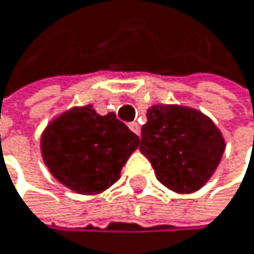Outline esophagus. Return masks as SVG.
<instances>
[{
  "label": "esophagus",
  "instance_id": "obj_1",
  "mask_svg": "<svg viewBox=\"0 0 254 254\" xmlns=\"http://www.w3.org/2000/svg\"><path fill=\"white\" fill-rule=\"evenodd\" d=\"M129 129H131L134 134L140 135V125H138L137 122H132V123H129Z\"/></svg>",
  "mask_w": 254,
  "mask_h": 254
}]
</instances>
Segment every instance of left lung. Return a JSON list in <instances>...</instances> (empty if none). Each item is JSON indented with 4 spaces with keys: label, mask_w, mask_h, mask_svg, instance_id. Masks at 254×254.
<instances>
[{
    "label": "left lung",
    "mask_w": 254,
    "mask_h": 254,
    "mask_svg": "<svg viewBox=\"0 0 254 254\" xmlns=\"http://www.w3.org/2000/svg\"><path fill=\"white\" fill-rule=\"evenodd\" d=\"M142 126L140 151L160 184L180 194L202 188L225 149L217 126L202 112L179 105H154Z\"/></svg>",
    "instance_id": "left-lung-1"
}]
</instances>
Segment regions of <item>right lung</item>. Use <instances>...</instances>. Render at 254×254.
<instances>
[{"mask_svg":"<svg viewBox=\"0 0 254 254\" xmlns=\"http://www.w3.org/2000/svg\"><path fill=\"white\" fill-rule=\"evenodd\" d=\"M140 138L116 114L91 105L72 108L41 135V156L52 176L78 194H98L116 184Z\"/></svg>","mask_w":254,"mask_h":254,"instance_id":"1","label":"right lung"}]
</instances>
